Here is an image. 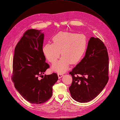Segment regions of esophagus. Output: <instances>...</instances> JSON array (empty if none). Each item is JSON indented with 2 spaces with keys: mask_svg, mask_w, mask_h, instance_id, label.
<instances>
[{
  "mask_svg": "<svg viewBox=\"0 0 120 120\" xmlns=\"http://www.w3.org/2000/svg\"><path fill=\"white\" fill-rule=\"evenodd\" d=\"M57 75H58V77H59V79L61 78V77H63V76L64 75L61 73H58Z\"/></svg>",
  "mask_w": 120,
  "mask_h": 120,
  "instance_id": "1",
  "label": "esophagus"
}]
</instances>
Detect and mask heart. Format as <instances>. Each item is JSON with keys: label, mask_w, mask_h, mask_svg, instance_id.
<instances>
[{"label": "heart", "mask_w": 120, "mask_h": 120, "mask_svg": "<svg viewBox=\"0 0 120 120\" xmlns=\"http://www.w3.org/2000/svg\"><path fill=\"white\" fill-rule=\"evenodd\" d=\"M52 44L46 43L42 48V52L49 62L55 63L61 55L60 60L53 64L52 69L63 73L70 64H75L84 56L88 45L87 38L85 35L71 32L61 31L52 38Z\"/></svg>", "instance_id": "heart-1"}]
</instances>
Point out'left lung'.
I'll return each instance as SVG.
<instances>
[{
	"mask_svg": "<svg viewBox=\"0 0 120 120\" xmlns=\"http://www.w3.org/2000/svg\"><path fill=\"white\" fill-rule=\"evenodd\" d=\"M69 74L72 78L69 90L75 101L86 103L99 95L109 80V56L103 42L90 38L85 56Z\"/></svg>",
	"mask_w": 120,
	"mask_h": 120,
	"instance_id": "8db88e82",
	"label": "left lung"
}]
</instances>
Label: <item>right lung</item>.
<instances>
[{"label":"right lung","mask_w":120,"mask_h":120,"mask_svg":"<svg viewBox=\"0 0 120 120\" xmlns=\"http://www.w3.org/2000/svg\"><path fill=\"white\" fill-rule=\"evenodd\" d=\"M43 39L41 30H27L16 45L13 59L11 79L14 86L25 100L34 104L49 100L58 80L56 73L42 75L49 68L42 52Z\"/></svg>","instance_id":"obj_1"}]
</instances>
